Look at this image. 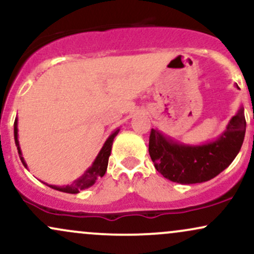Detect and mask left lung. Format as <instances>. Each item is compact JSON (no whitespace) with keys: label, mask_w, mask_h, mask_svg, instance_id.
<instances>
[{"label":"left lung","mask_w":254,"mask_h":254,"mask_svg":"<svg viewBox=\"0 0 254 254\" xmlns=\"http://www.w3.org/2000/svg\"><path fill=\"white\" fill-rule=\"evenodd\" d=\"M235 87L239 88L238 84ZM246 132L244 107L230 118L223 132L212 141L186 144L151 129L149 155L156 171L179 184H197L212 179L237 157Z\"/></svg>","instance_id":"1"}]
</instances>
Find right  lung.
Listing matches in <instances>:
<instances>
[{
    "label": "right lung",
    "mask_w": 254,
    "mask_h": 254,
    "mask_svg": "<svg viewBox=\"0 0 254 254\" xmlns=\"http://www.w3.org/2000/svg\"><path fill=\"white\" fill-rule=\"evenodd\" d=\"M119 127H117L116 130H113L111 132V135L107 137V139L105 141V143L101 148L97 157L94 159L93 164L90 165V167H88L86 170V172L81 176L80 178H77L76 180H74L70 185H64V186H57V185H49V184L44 183L45 185H48L49 188L54 189V190L61 191V192H65V193H78L80 191L86 190V189L90 188L95 184V182L98 180V178L104 177V174L106 173L107 170V165H109V157L111 154V149H112V143L115 137L118 135L119 132ZM17 118H15V122H14V139H15V145L17 147V153H19L20 160H21L22 165L27 168V164H26L24 156H22V151L21 148H20L19 144V138H17Z\"/></svg>",
    "instance_id": "obj_1"
}]
</instances>
